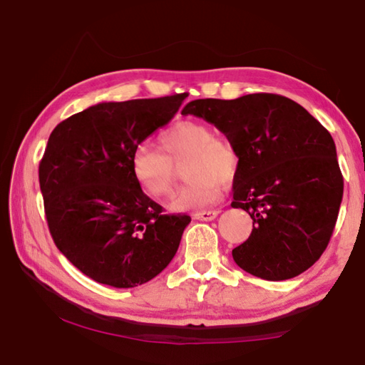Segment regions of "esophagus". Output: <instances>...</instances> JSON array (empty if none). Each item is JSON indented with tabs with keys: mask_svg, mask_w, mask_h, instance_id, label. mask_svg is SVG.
I'll return each instance as SVG.
<instances>
[{
	"mask_svg": "<svg viewBox=\"0 0 365 365\" xmlns=\"http://www.w3.org/2000/svg\"><path fill=\"white\" fill-rule=\"evenodd\" d=\"M220 215V210H205V212H199L195 213V220H200V221H212L215 220L216 216Z\"/></svg>",
	"mask_w": 365,
	"mask_h": 365,
	"instance_id": "obj_1",
	"label": "esophagus"
}]
</instances>
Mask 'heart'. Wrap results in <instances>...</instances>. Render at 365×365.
<instances>
[{
  "label": "heart",
  "instance_id": "heart-1",
  "mask_svg": "<svg viewBox=\"0 0 365 365\" xmlns=\"http://www.w3.org/2000/svg\"><path fill=\"white\" fill-rule=\"evenodd\" d=\"M160 152L150 144L138 145L131 155V174L147 196L163 199L175 183V166L188 160L185 177L188 183L174 196V212L200 210L218 202L222 183L238 174L240 155L229 139L215 136L210 125L197 120H178L158 138Z\"/></svg>",
  "mask_w": 365,
  "mask_h": 365
}]
</instances>
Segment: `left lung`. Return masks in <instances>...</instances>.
I'll return each instance as SVG.
<instances>
[{
  "mask_svg": "<svg viewBox=\"0 0 365 365\" xmlns=\"http://www.w3.org/2000/svg\"><path fill=\"white\" fill-rule=\"evenodd\" d=\"M222 131L240 155L232 207L252 218V232L232 250L246 273L285 281L327 250L344 196L329 131L293 100L250 94L199 98L182 110Z\"/></svg>",
  "mask_w": 365,
  "mask_h": 365,
  "instance_id": "8db88e82",
  "label": "left lung"
}]
</instances>
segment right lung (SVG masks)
<instances>
[{
  "instance_id": "right-lung-1",
  "label": "right lung",
  "mask_w": 365,
  "mask_h": 365,
  "mask_svg": "<svg viewBox=\"0 0 365 365\" xmlns=\"http://www.w3.org/2000/svg\"><path fill=\"white\" fill-rule=\"evenodd\" d=\"M187 94L108 102L58 123L38 165L54 245L96 282H149L175 255L188 215H163L131 174V155Z\"/></svg>"
}]
</instances>
